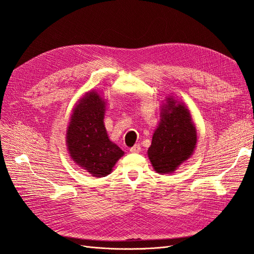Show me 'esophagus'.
<instances>
[{"label": "esophagus", "mask_w": 254, "mask_h": 254, "mask_svg": "<svg viewBox=\"0 0 254 254\" xmlns=\"http://www.w3.org/2000/svg\"><path fill=\"white\" fill-rule=\"evenodd\" d=\"M129 150H130V152H132V153H137V152L141 151V146H140V144H136V145L133 146V147L130 148Z\"/></svg>", "instance_id": "34e87169"}]
</instances>
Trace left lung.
I'll return each instance as SVG.
<instances>
[{
	"instance_id": "left-lung-1",
	"label": "left lung",
	"mask_w": 254,
	"mask_h": 254,
	"mask_svg": "<svg viewBox=\"0 0 254 254\" xmlns=\"http://www.w3.org/2000/svg\"><path fill=\"white\" fill-rule=\"evenodd\" d=\"M161 117L148 157L157 173L170 174L191 156L197 134L189 110L172 97L166 99Z\"/></svg>"
}]
</instances>
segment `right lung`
Wrapping results in <instances>:
<instances>
[{"instance_id":"1","label":"right lung","mask_w":254,"mask_h":254,"mask_svg":"<svg viewBox=\"0 0 254 254\" xmlns=\"http://www.w3.org/2000/svg\"><path fill=\"white\" fill-rule=\"evenodd\" d=\"M106 103L92 91L75 107L66 131V144L74 162L93 177L111 173L117 161L124 155L112 143L104 125Z\"/></svg>"}]
</instances>
